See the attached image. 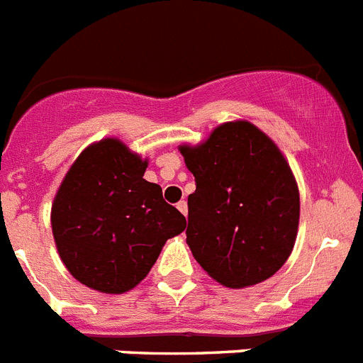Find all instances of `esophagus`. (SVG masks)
I'll use <instances>...</instances> for the list:
<instances>
[{"label":"esophagus","mask_w":363,"mask_h":363,"mask_svg":"<svg viewBox=\"0 0 363 363\" xmlns=\"http://www.w3.org/2000/svg\"><path fill=\"white\" fill-rule=\"evenodd\" d=\"M179 209V211L184 213L185 216H187V202H185V200H182V202H178V206H176Z\"/></svg>","instance_id":"1"}]
</instances>
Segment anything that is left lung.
Here are the masks:
<instances>
[{
	"label": "left lung",
	"mask_w": 363,
	"mask_h": 363,
	"mask_svg": "<svg viewBox=\"0 0 363 363\" xmlns=\"http://www.w3.org/2000/svg\"><path fill=\"white\" fill-rule=\"evenodd\" d=\"M179 152L196 182L185 235L198 264L229 288L272 277L292 253L299 224V191L281 150L237 121Z\"/></svg>",
	"instance_id": "obj_1"
}]
</instances>
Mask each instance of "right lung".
Masks as SVG:
<instances>
[{"label":"right lung","mask_w":363,"mask_h":363,"mask_svg":"<svg viewBox=\"0 0 363 363\" xmlns=\"http://www.w3.org/2000/svg\"><path fill=\"white\" fill-rule=\"evenodd\" d=\"M147 161L119 139H102L71 165L52 202L51 224L62 262L86 286L128 292L147 277L185 216L143 178Z\"/></svg>","instance_id":"right-lung-1"}]
</instances>
